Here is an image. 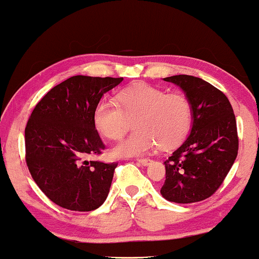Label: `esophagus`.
I'll list each match as a JSON object with an SVG mask.
<instances>
[{"label":"esophagus","instance_id":"1","mask_svg":"<svg viewBox=\"0 0 259 259\" xmlns=\"http://www.w3.org/2000/svg\"><path fill=\"white\" fill-rule=\"evenodd\" d=\"M137 160L140 162V164H142L144 166H147L149 162H150V159H149V158H138Z\"/></svg>","mask_w":259,"mask_h":259}]
</instances>
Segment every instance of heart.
Returning <instances> with one entry per match:
<instances>
[{
  "instance_id": "heart-1",
  "label": "heart",
  "mask_w": 259,
  "mask_h": 259,
  "mask_svg": "<svg viewBox=\"0 0 259 259\" xmlns=\"http://www.w3.org/2000/svg\"><path fill=\"white\" fill-rule=\"evenodd\" d=\"M115 100H100L94 124L104 137L120 139L135 119V132L113 148L117 157L139 156L150 151L156 142L174 147L187 137L192 124V104L187 95L167 93L151 85H135L120 91Z\"/></svg>"
}]
</instances>
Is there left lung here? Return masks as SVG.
Here are the masks:
<instances>
[{
	"instance_id": "8db88e82",
	"label": "left lung",
	"mask_w": 259,
	"mask_h": 259,
	"mask_svg": "<svg viewBox=\"0 0 259 259\" xmlns=\"http://www.w3.org/2000/svg\"><path fill=\"white\" fill-rule=\"evenodd\" d=\"M164 80L179 85L187 94L193 125L189 138L165 161L160 193L178 203L205 200L219 190L238 156L233 108L222 91L198 77L175 75Z\"/></svg>"
}]
</instances>
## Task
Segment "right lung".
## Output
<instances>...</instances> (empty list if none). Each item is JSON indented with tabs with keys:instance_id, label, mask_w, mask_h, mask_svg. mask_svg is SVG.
<instances>
[{
	"instance_id": "add662e5",
	"label": "right lung",
	"mask_w": 259,
	"mask_h": 259,
	"mask_svg": "<svg viewBox=\"0 0 259 259\" xmlns=\"http://www.w3.org/2000/svg\"><path fill=\"white\" fill-rule=\"evenodd\" d=\"M122 80L77 75L40 99L25 128L26 164L36 184L56 205L91 211L107 199L118 162L86 160L106 146L95 128L102 95Z\"/></svg>"
}]
</instances>
